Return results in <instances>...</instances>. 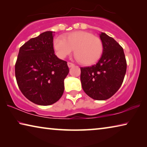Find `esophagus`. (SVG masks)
<instances>
[{
	"label": "esophagus",
	"instance_id": "obj_1",
	"mask_svg": "<svg viewBox=\"0 0 147 147\" xmlns=\"http://www.w3.org/2000/svg\"><path fill=\"white\" fill-rule=\"evenodd\" d=\"M67 65H68L69 67H73L74 65V64L73 63H71V62H68Z\"/></svg>",
	"mask_w": 147,
	"mask_h": 147
}]
</instances>
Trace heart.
<instances>
[{"label": "heart", "mask_w": 147, "mask_h": 147, "mask_svg": "<svg viewBox=\"0 0 147 147\" xmlns=\"http://www.w3.org/2000/svg\"><path fill=\"white\" fill-rule=\"evenodd\" d=\"M53 45L59 58H64L74 49V56L80 63L89 65L97 62L103 53V44L98 37L88 32L76 31L65 38L57 37Z\"/></svg>", "instance_id": "b5f03b06"}]
</instances>
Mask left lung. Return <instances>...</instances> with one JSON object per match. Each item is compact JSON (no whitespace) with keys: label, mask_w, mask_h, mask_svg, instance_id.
<instances>
[{"label":"left lung","mask_w":147,"mask_h":147,"mask_svg":"<svg viewBox=\"0 0 147 147\" xmlns=\"http://www.w3.org/2000/svg\"><path fill=\"white\" fill-rule=\"evenodd\" d=\"M103 53L98 63L80 67V80L85 93L94 100L111 97L120 88L126 71L123 47L105 33L100 34Z\"/></svg>","instance_id":"8db88e82"}]
</instances>
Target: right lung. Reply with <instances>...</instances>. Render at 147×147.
I'll use <instances>...</instances> for the list:
<instances>
[{"label":"right lung","instance_id":"obj_1","mask_svg":"<svg viewBox=\"0 0 147 147\" xmlns=\"http://www.w3.org/2000/svg\"><path fill=\"white\" fill-rule=\"evenodd\" d=\"M54 32H45L20 47L15 65L17 85L26 98L41 106L51 105L61 97L67 62L55 55Z\"/></svg>","mask_w":147,"mask_h":147}]
</instances>
